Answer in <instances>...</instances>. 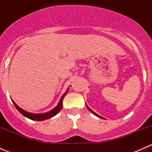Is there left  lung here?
<instances>
[{
    "instance_id": "1",
    "label": "left lung",
    "mask_w": 152,
    "mask_h": 152,
    "mask_svg": "<svg viewBox=\"0 0 152 152\" xmlns=\"http://www.w3.org/2000/svg\"><path fill=\"white\" fill-rule=\"evenodd\" d=\"M86 106H87V109H88V110H90V112H91V113H93V115H96V116H97V117L100 118H102V119H104V118H103V117H102V116H100V115H98V114H97V113H94V112H93V110H91V109H90V107H88V106H87V104H86Z\"/></svg>"
}]
</instances>
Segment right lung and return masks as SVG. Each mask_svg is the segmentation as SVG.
<instances>
[{
    "label": "right lung",
    "mask_w": 152,
    "mask_h": 152,
    "mask_svg": "<svg viewBox=\"0 0 152 152\" xmlns=\"http://www.w3.org/2000/svg\"><path fill=\"white\" fill-rule=\"evenodd\" d=\"M68 89L69 88H67L66 91H65V93L62 95L60 100H59V103H58L57 106H56L55 108H53V110H51L50 111L47 112V113H41V114H34V113H28V112L25 111V110H23L22 108L18 107L13 100L12 101V102H13L14 105H15V107L17 108V110H18V111H19L23 116H25V117L28 118L33 121H44V120H46V119L50 118L53 117V116H55L59 111H60L61 110H62V105H63L62 104V102H63L64 98H65V96H66L67 91H68Z\"/></svg>",
    "instance_id": "right-lung-1"
}]
</instances>
